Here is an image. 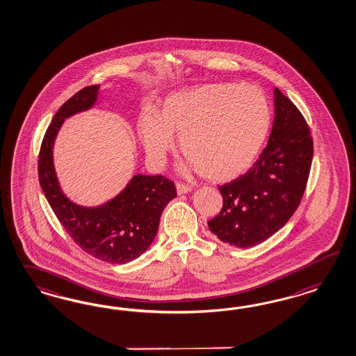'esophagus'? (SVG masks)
I'll list each match as a JSON object with an SVG mask.
<instances>
[{"label": "esophagus", "mask_w": 356, "mask_h": 356, "mask_svg": "<svg viewBox=\"0 0 356 356\" xmlns=\"http://www.w3.org/2000/svg\"><path fill=\"white\" fill-rule=\"evenodd\" d=\"M192 189H193V186H191V185H186L184 183L176 184V191L179 194L189 193Z\"/></svg>", "instance_id": "esophagus-1"}]
</instances>
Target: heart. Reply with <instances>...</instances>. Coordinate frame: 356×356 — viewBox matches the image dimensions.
<instances>
[{
    "label": "heart",
    "instance_id": "obj_1",
    "mask_svg": "<svg viewBox=\"0 0 356 356\" xmlns=\"http://www.w3.org/2000/svg\"><path fill=\"white\" fill-rule=\"evenodd\" d=\"M269 125V103L259 87L209 83L168 94L155 115L142 111L137 134L154 165L164 162L179 134L188 164L207 180L223 183L252 165Z\"/></svg>",
    "mask_w": 356,
    "mask_h": 356
}]
</instances>
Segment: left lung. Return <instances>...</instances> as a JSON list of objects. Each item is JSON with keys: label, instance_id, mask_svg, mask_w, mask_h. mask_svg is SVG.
<instances>
[{"label": "left lung", "instance_id": "obj_1", "mask_svg": "<svg viewBox=\"0 0 356 356\" xmlns=\"http://www.w3.org/2000/svg\"><path fill=\"white\" fill-rule=\"evenodd\" d=\"M274 107L268 146L248 172L219 186L223 207L207 222L220 241L237 248L257 245L289 222L311 171L313 140L300 111L277 87Z\"/></svg>", "mask_w": 356, "mask_h": 356}]
</instances>
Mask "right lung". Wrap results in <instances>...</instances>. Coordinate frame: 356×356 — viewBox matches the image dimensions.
I'll list each match as a JSON object with an SVG mask.
<instances>
[{
  "label": "right lung",
  "mask_w": 356,
  "mask_h": 356,
  "mask_svg": "<svg viewBox=\"0 0 356 356\" xmlns=\"http://www.w3.org/2000/svg\"><path fill=\"white\" fill-rule=\"evenodd\" d=\"M97 91L99 85L82 88L54 115L39 152V181L57 219L81 248L109 264H127L150 247L176 188L162 175H136L119 195L97 207L76 205L63 193L54 165L56 136L65 119L95 104Z\"/></svg>",
  "instance_id": "right-lung-1"
}]
</instances>
